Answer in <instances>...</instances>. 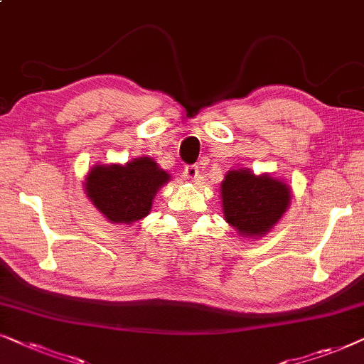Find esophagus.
Instances as JSON below:
<instances>
[{
	"label": "esophagus",
	"instance_id": "1",
	"mask_svg": "<svg viewBox=\"0 0 364 364\" xmlns=\"http://www.w3.org/2000/svg\"><path fill=\"white\" fill-rule=\"evenodd\" d=\"M183 176H186V178H188V181H196V178L198 177V167L197 166H187L186 172H183Z\"/></svg>",
	"mask_w": 364,
	"mask_h": 364
}]
</instances>
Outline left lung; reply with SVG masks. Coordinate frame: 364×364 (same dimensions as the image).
Segmentation results:
<instances>
[{
    "label": "left lung",
    "instance_id": "1",
    "mask_svg": "<svg viewBox=\"0 0 364 364\" xmlns=\"http://www.w3.org/2000/svg\"><path fill=\"white\" fill-rule=\"evenodd\" d=\"M220 193L223 218L247 238L267 235L291 202L285 182L268 173L255 176L250 168L228 171Z\"/></svg>",
    "mask_w": 364,
    "mask_h": 364
}]
</instances>
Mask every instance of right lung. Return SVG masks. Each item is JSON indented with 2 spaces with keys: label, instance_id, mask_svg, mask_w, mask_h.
Masks as SVG:
<instances>
[{
  "label": "right lung",
  "instance_id": "right-lung-1",
  "mask_svg": "<svg viewBox=\"0 0 364 364\" xmlns=\"http://www.w3.org/2000/svg\"><path fill=\"white\" fill-rule=\"evenodd\" d=\"M171 176L151 157H137L126 166H94L84 188L92 205L111 223H134L149 215L154 197Z\"/></svg>",
  "mask_w": 364,
  "mask_h": 364
}]
</instances>
